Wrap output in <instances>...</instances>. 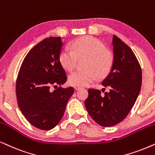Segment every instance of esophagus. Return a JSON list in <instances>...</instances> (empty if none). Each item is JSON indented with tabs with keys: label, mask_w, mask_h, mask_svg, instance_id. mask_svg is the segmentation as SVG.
Wrapping results in <instances>:
<instances>
[{
	"label": "esophagus",
	"mask_w": 155,
	"mask_h": 155,
	"mask_svg": "<svg viewBox=\"0 0 155 155\" xmlns=\"http://www.w3.org/2000/svg\"><path fill=\"white\" fill-rule=\"evenodd\" d=\"M81 87H80V86H74V89H75L76 91H79V90H80L81 89Z\"/></svg>",
	"instance_id": "esophagus-1"
}]
</instances>
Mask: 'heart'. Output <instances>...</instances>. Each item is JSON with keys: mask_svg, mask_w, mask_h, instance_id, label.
Segmentation results:
<instances>
[{"mask_svg": "<svg viewBox=\"0 0 155 155\" xmlns=\"http://www.w3.org/2000/svg\"><path fill=\"white\" fill-rule=\"evenodd\" d=\"M88 58L86 71H76L69 76L71 85L88 86L96 81L97 76L103 78L110 72L113 57L104 43L91 36L81 37L72 42V47H65L59 54V61L65 69L73 71L79 59Z\"/></svg>", "mask_w": 155, "mask_h": 155, "instance_id": "obj_1", "label": "heart"}]
</instances>
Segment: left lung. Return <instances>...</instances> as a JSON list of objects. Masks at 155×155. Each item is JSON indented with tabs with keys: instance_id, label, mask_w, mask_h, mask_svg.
I'll return each instance as SVG.
<instances>
[{
	"instance_id": "obj_1",
	"label": "left lung",
	"mask_w": 155,
	"mask_h": 155,
	"mask_svg": "<svg viewBox=\"0 0 155 155\" xmlns=\"http://www.w3.org/2000/svg\"><path fill=\"white\" fill-rule=\"evenodd\" d=\"M114 59L110 73L102 81L110 91L88 89L85 104L90 116L98 125L110 127L123 121L131 110L140 94L142 69L130 47L117 36L113 38Z\"/></svg>"
}]
</instances>
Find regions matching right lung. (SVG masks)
I'll return each mask as SVG.
<instances>
[{
	"label": "right lung",
	"mask_w": 155,
	"mask_h": 155,
	"mask_svg": "<svg viewBox=\"0 0 155 155\" xmlns=\"http://www.w3.org/2000/svg\"><path fill=\"white\" fill-rule=\"evenodd\" d=\"M62 45L60 37H51L35 45L25 57L16 81L20 110L31 125L43 130L58 124L74 94L73 87L61 86L67 81L59 61Z\"/></svg>",
	"instance_id": "right-lung-1"
}]
</instances>
